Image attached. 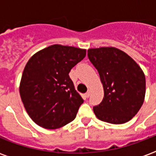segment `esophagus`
<instances>
[{
	"label": "esophagus",
	"mask_w": 156,
	"mask_h": 156,
	"mask_svg": "<svg viewBox=\"0 0 156 156\" xmlns=\"http://www.w3.org/2000/svg\"><path fill=\"white\" fill-rule=\"evenodd\" d=\"M90 94H91V91H90V90H88V91L85 94V96H86L87 98H88V97L90 96Z\"/></svg>",
	"instance_id": "obj_1"
}]
</instances>
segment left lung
I'll list each match as a JSON object with an SVG mask.
<instances>
[{"label": "left lung", "instance_id": "left-lung-1", "mask_svg": "<svg viewBox=\"0 0 156 156\" xmlns=\"http://www.w3.org/2000/svg\"><path fill=\"white\" fill-rule=\"evenodd\" d=\"M88 57L98 70L104 98L94 112L98 119L120 124L129 121L140 109L145 95V77L140 67L118 48L88 50Z\"/></svg>", "mask_w": 156, "mask_h": 156}]
</instances>
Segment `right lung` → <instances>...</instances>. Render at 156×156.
<instances>
[{"mask_svg": "<svg viewBox=\"0 0 156 156\" xmlns=\"http://www.w3.org/2000/svg\"><path fill=\"white\" fill-rule=\"evenodd\" d=\"M85 56V49L55 44L29 59L20 95L28 115L39 126L54 129L75 119L83 99L68 73Z\"/></svg>", "mask_w": 156, "mask_h": 156, "instance_id": "right-lung-1", "label": "right lung"}]
</instances>
